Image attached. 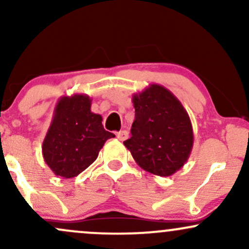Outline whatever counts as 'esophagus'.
Returning a JSON list of instances; mask_svg holds the SVG:
<instances>
[{
    "instance_id": "1",
    "label": "esophagus",
    "mask_w": 249,
    "mask_h": 249,
    "mask_svg": "<svg viewBox=\"0 0 249 249\" xmlns=\"http://www.w3.org/2000/svg\"><path fill=\"white\" fill-rule=\"evenodd\" d=\"M117 138L119 139L121 142H124L126 141V139L128 138V132L126 130H123V131H119L118 133H117Z\"/></svg>"
}]
</instances>
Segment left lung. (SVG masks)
<instances>
[{"label":"left lung","instance_id":"obj_1","mask_svg":"<svg viewBox=\"0 0 249 249\" xmlns=\"http://www.w3.org/2000/svg\"><path fill=\"white\" fill-rule=\"evenodd\" d=\"M136 115L131 138L124 145L142 170L172 176L187 161L193 147L190 116L179 99L159 84L134 93Z\"/></svg>","mask_w":249,"mask_h":249}]
</instances>
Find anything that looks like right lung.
Here are the masks:
<instances>
[{"label":"right lung","instance_id":"right-lung-1","mask_svg":"<svg viewBox=\"0 0 249 249\" xmlns=\"http://www.w3.org/2000/svg\"><path fill=\"white\" fill-rule=\"evenodd\" d=\"M102 121L91 112L88 95L64 96L57 102L42 145L44 161L56 176L73 178L96 160L105 142L115 137Z\"/></svg>","mask_w":249,"mask_h":249}]
</instances>
